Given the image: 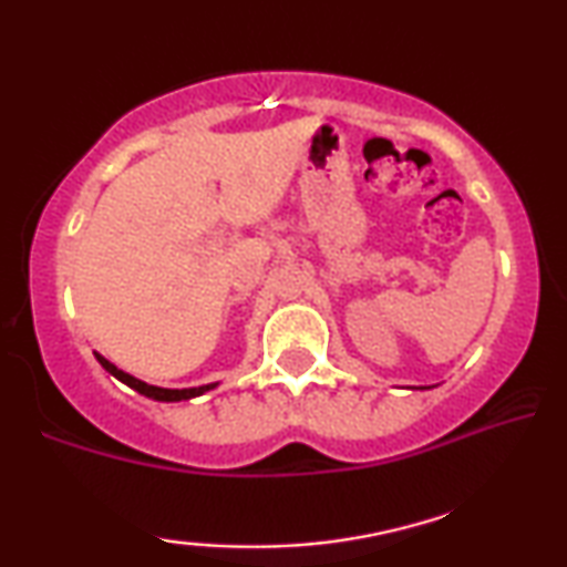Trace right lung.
Listing matches in <instances>:
<instances>
[{
	"label": "right lung",
	"instance_id": "right-lung-1",
	"mask_svg": "<svg viewBox=\"0 0 567 567\" xmlns=\"http://www.w3.org/2000/svg\"><path fill=\"white\" fill-rule=\"evenodd\" d=\"M94 358L100 360V365L104 368L106 373L114 375L117 381H122L125 385H130V389H135L137 393H143V396L153 399V401H188L194 396H202V393H207L217 385V383H207V385H194V389H161V385H151V383H145L141 379H135V375L120 371L117 365L110 363V360L100 355V352H94Z\"/></svg>",
	"mask_w": 567,
	"mask_h": 567
}]
</instances>
